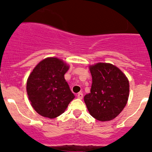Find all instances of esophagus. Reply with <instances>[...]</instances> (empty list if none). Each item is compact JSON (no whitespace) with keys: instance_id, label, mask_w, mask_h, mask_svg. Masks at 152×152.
<instances>
[{"instance_id":"1","label":"esophagus","mask_w":152,"mask_h":152,"mask_svg":"<svg viewBox=\"0 0 152 152\" xmlns=\"http://www.w3.org/2000/svg\"><path fill=\"white\" fill-rule=\"evenodd\" d=\"M77 98H79V99H83V93H79V94H78L77 95Z\"/></svg>"}]
</instances>
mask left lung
Listing matches in <instances>:
<instances>
[{"mask_svg":"<svg viewBox=\"0 0 152 152\" xmlns=\"http://www.w3.org/2000/svg\"><path fill=\"white\" fill-rule=\"evenodd\" d=\"M88 67L92 84L91 92L84 97L87 109L99 121L113 120L128 102V78L117 66L108 63H97Z\"/></svg>","mask_w":152,"mask_h":152,"instance_id":"obj_1","label":"left lung"}]
</instances>
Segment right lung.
<instances>
[{
	"label": "right lung",
	"mask_w": 152,
	"mask_h": 152,
	"mask_svg": "<svg viewBox=\"0 0 152 152\" xmlns=\"http://www.w3.org/2000/svg\"><path fill=\"white\" fill-rule=\"evenodd\" d=\"M69 66L55 57L37 64L27 79L26 91L30 104L41 116L54 119L62 114L75 95L64 74Z\"/></svg>",
	"instance_id": "add662e5"
}]
</instances>
